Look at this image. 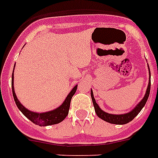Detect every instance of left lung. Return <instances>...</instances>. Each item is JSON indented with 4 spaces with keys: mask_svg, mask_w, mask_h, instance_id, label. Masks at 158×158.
Instances as JSON below:
<instances>
[{
    "mask_svg": "<svg viewBox=\"0 0 158 158\" xmlns=\"http://www.w3.org/2000/svg\"><path fill=\"white\" fill-rule=\"evenodd\" d=\"M149 73H150V69H149ZM150 89H151V73H150V80H149V84H148V89H147V92H146L145 96L143 97L142 102L132 111L128 112V113H127V114L123 115H112L103 111L98 106L97 103L96 102L94 97H93L92 91L91 92V97H92V102H93V105H94L95 111H96V113L98 116V117H100L101 119L104 120V121H106L107 123H112V124H126V123H128L129 122H131V120H133L136 117V116L141 111L142 107L145 106L148 97H149V94H150Z\"/></svg>",
    "mask_w": 158,
    "mask_h": 158,
    "instance_id": "1",
    "label": "left lung"
}]
</instances>
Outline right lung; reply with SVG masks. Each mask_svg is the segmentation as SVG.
Segmentation results:
<instances>
[{
  "instance_id": "obj_1",
  "label": "right lung",
  "mask_w": 158,
  "mask_h": 158,
  "mask_svg": "<svg viewBox=\"0 0 158 158\" xmlns=\"http://www.w3.org/2000/svg\"><path fill=\"white\" fill-rule=\"evenodd\" d=\"M13 77L14 76L12 74V77H11V87H12V94L14 100L16 102V106L19 108V110L28 118V119L32 122L34 124L39 126H50L54 125V124H57V123L62 122L66 116L68 115L70 108V104H71V100H72L73 95L75 94V92L77 91V86H74V88L72 89V92H70L68 96L66 97V100L64 101V102L62 103V105L61 106H59L58 108L56 110H53L52 111H48V112H45V113H35V112H32V111L27 110V108H25L24 106L21 105L20 102L17 99V97L16 96L15 91H14V86H13Z\"/></svg>"
}]
</instances>
